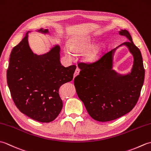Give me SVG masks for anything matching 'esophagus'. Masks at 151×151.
Listing matches in <instances>:
<instances>
[{
	"mask_svg": "<svg viewBox=\"0 0 151 151\" xmlns=\"http://www.w3.org/2000/svg\"><path fill=\"white\" fill-rule=\"evenodd\" d=\"M80 69L79 68H76L75 70V72L74 73V77H75V76H77L78 75H79V73H80Z\"/></svg>",
	"mask_w": 151,
	"mask_h": 151,
	"instance_id": "34e87169",
	"label": "esophagus"
}]
</instances>
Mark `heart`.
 <instances>
[{
	"label": "heart",
	"instance_id": "b5f03b06",
	"mask_svg": "<svg viewBox=\"0 0 151 151\" xmlns=\"http://www.w3.org/2000/svg\"><path fill=\"white\" fill-rule=\"evenodd\" d=\"M90 46V41L88 40H81L74 42L72 44V49L70 48H67L65 50L66 55L70 59H73L75 58V54L73 51L75 52H80L87 49ZM99 53V50L98 49H92L88 50L86 52V58L89 60H93L97 58Z\"/></svg>",
	"mask_w": 151,
	"mask_h": 151
}]
</instances>
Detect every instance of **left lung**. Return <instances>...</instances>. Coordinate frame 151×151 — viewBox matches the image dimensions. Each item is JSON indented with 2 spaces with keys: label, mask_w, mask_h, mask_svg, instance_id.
I'll return each mask as SVG.
<instances>
[{
  "label": "left lung",
  "mask_w": 151,
  "mask_h": 151,
  "mask_svg": "<svg viewBox=\"0 0 151 151\" xmlns=\"http://www.w3.org/2000/svg\"><path fill=\"white\" fill-rule=\"evenodd\" d=\"M119 34L129 40L124 42L134 56L132 71L121 76L112 70V54L115 49L104 53L92 63L79 62V75L74 79L76 93L93 119L110 121L129 113L135 106L145 78L142 56L126 30Z\"/></svg>",
  "instance_id": "left-lung-1"
}]
</instances>
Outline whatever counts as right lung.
I'll list each match as a JSON object with an SVG mask.
<instances>
[{
  "mask_svg": "<svg viewBox=\"0 0 151 151\" xmlns=\"http://www.w3.org/2000/svg\"><path fill=\"white\" fill-rule=\"evenodd\" d=\"M39 32L47 33L48 30ZM28 32L11 52L8 86L19 111L34 120L49 123L63 107L58 93L60 86L72 81L76 66L62 65L58 45L43 55L34 54L28 45Z\"/></svg>",
  "mask_w": 151,
  "mask_h": 151,
  "instance_id": "1",
  "label": "right lung"
}]
</instances>
